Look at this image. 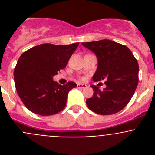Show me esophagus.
Segmentation results:
<instances>
[{
    "label": "esophagus",
    "mask_w": 155,
    "mask_h": 155,
    "mask_svg": "<svg viewBox=\"0 0 155 155\" xmlns=\"http://www.w3.org/2000/svg\"><path fill=\"white\" fill-rule=\"evenodd\" d=\"M77 87H78V88H85V87H87V85H86V84L78 83V84H77Z\"/></svg>",
    "instance_id": "1"
}]
</instances>
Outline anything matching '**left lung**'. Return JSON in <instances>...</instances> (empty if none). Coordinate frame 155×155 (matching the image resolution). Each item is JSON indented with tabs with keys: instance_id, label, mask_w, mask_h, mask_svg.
I'll use <instances>...</instances> for the list:
<instances>
[{
	"instance_id": "1",
	"label": "left lung",
	"mask_w": 155,
	"mask_h": 155,
	"mask_svg": "<svg viewBox=\"0 0 155 155\" xmlns=\"http://www.w3.org/2000/svg\"><path fill=\"white\" fill-rule=\"evenodd\" d=\"M98 58L92 79L106 80V87L91 85L94 94L86 100L88 109L100 115H112L124 109L130 101L138 84L139 66L127 46L109 39L82 42Z\"/></svg>"
}]
</instances>
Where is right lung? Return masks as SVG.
Instances as JSON below:
<instances>
[{
    "instance_id": "right-lung-1",
    "label": "right lung",
    "mask_w": 155,
    "mask_h": 155,
    "mask_svg": "<svg viewBox=\"0 0 155 155\" xmlns=\"http://www.w3.org/2000/svg\"><path fill=\"white\" fill-rule=\"evenodd\" d=\"M79 42L70 45L44 43L21 54L14 71L18 94L32 113L40 116L58 113L65 107L68 92L76 83L57 84L53 77L64 69Z\"/></svg>"
}]
</instances>
